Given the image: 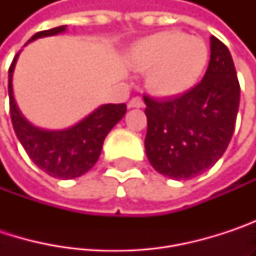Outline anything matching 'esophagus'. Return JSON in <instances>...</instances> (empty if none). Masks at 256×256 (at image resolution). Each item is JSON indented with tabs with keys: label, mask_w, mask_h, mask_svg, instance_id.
Segmentation results:
<instances>
[{
	"label": "esophagus",
	"mask_w": 256,
	"mask_h": 256,
	"mask_svg": "<svg viewBox=\"0 0 256 256\" xmlns=\"http://www.w3.org/2000/svg\"><path fill=\"white\" fill-rule=\"evenodd\" d=\"M128 108H144V100L140 98H133L128 102Z\"/></svg>",
	"instance_id": "obj_1"
}]
</instances>
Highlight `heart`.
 I'll use <instances>...</instances> for the list:
<instances>
[{
	"label": "heart",
	"instance_id": "b5f03b06",
	"mask_svg": "<svg viewBox=\"0 0 256 256\" xmlns=\"http://www.w3.org/2000/svg\"><path fill=\"white\" fill-rule=\"evenodd\" d=\"M128 59L138 71H146L145 84L158 98H178L192 90L209 62V47L200 36L164 30L136 41Z\"/></svg>",
	"mask_w": 256,
	"mask_h": 256
}]
</instances>
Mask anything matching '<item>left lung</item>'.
Returning a JSON list of instances; mask_svg holds the SVG:
<instances>
[{
  "instance_id": "1",
  "label": "left lung",
  "mask_w": 256,
  "mask_h": 256,
  "mask_svg": "<svg viewBox=\"0 0 256 256\" xmlns=\"http://www.w3.org/2000/svg\"><path fill=\"white\" fill-rule=\"evenodd\" d=\"M144 100L151 166L176 180L208 170L226 152L238 111L240 86L228 48L210 36L208 71L192 90L166 100Z\"/></svg>"
}]
</instances>
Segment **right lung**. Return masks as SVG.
<instances>
[{
  "instance_id": "right-lung-1",
  "label": "right lung",
  "mask_w": 256,
  "mask_h": 256,
  "mask_svg": "<svg viewBox=\"0 0 256 256\" xmlns=\"http://www.w3.org/2000/svg\"><path fill=\"white\" fill-rule=\"evenodd\" d=\"M66 25L35 34L29 42L59 35ZM20 52L8 70L10 116L16 136L25 148L29 158L47 175L58 179L78 178L87 174L98 162L104 140L126 114V104H106L98 106L74 126L62 130H47L34 126L19 110L13 93V72Z\"/></svg>"
}]
</instances>
